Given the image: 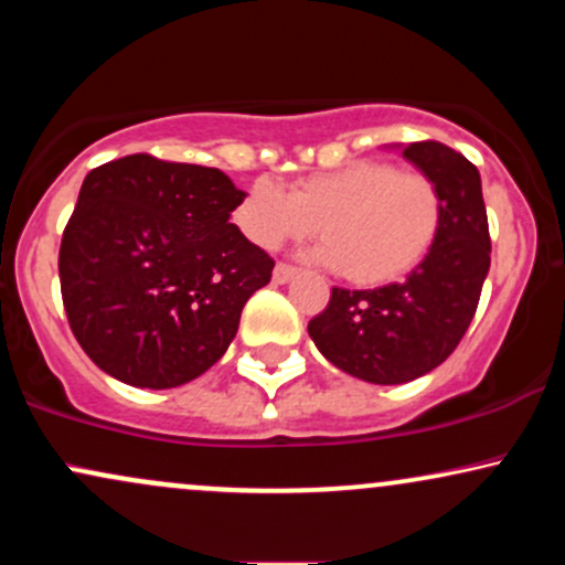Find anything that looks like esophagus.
<instances>
[{"label": "esophagus", "instance_id": "34e87169", "mask_svg": "<svg viewBox=\"0 0 565 565\" xmlns=\"http://www.w3.org/2000/svg\"><path fill=\"white\" fill-rule=\"evenodd\" d=\"M297 276V270L291 268V265H284V263H278L276 268H274V281L276 284H287V281H291V278Z\"/></svg>", "mask_w": 565, "mask_h": 565}]
</instances>
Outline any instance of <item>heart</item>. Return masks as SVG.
Listing matches in <instances>:
<instances>
[{
	"instance_id": "b5f03b06",
	"label": "heart",
	"mask_w": 565,
	"mask_h": 565,
	"mask_svg": "<svg viewBox=\"0 0 565 565\" xmlns=\"http://www.w3.org/2000/svg\"><path fill=\"white\" fill-rule=\"evenodd\" d=\"M236 223L257 246L319 233L316 260L359 287H382L412 274L430 255L444 223V201L423 172L391 161H350L291 183L289 193L257 180L236 206Z\"/></svg>"
}]
</instances>
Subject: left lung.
<instances>
[{
	"label": "left lung",
	"instance_id": "obj_1",
	"mask_svg": "<svg viewBox=\"0 0 565 565\" xmlns=\"http://www.w3.org/2000/svg\"><path fill=\"white\" fill-rule=\"evenodd\" d=\"M401 157L433 180L444 201L438 242L401 284L332 289L308 323L337 369L374 385L412 382L444 364L468 332L491 265L481 174L444 142H408Z\"/></svg>",
	"mask_w": 565,
	"mask_h": 565
}]
</instances>
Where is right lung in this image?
<instances>
[{"label": "right lung", "instance_id": "1", "mask_svg": "<svg viewBox=\"0 0 565 565\" xmlns=\"http://www.w3.org/2000/svg\"><path fill=\"white\" fill-rule=\"evenodd\" d=\"M244 196L215 167L148 153L84 178L57 270L71 332L103 372L167 391L223 359L274 270L231 223Z\"/></svg>", "mask_w": 565, "mask_h": 565}]
</instances>
